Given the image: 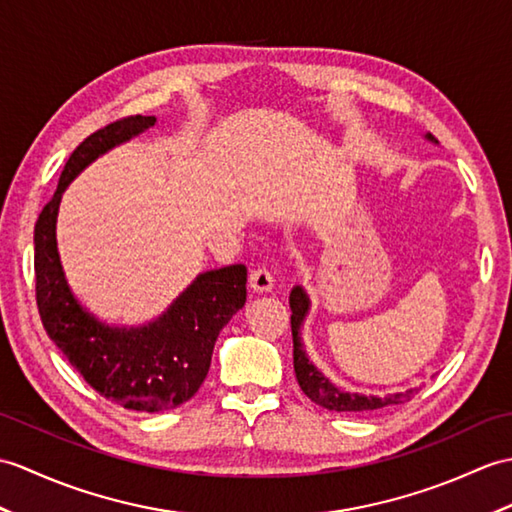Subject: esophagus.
Listing matches in <instances>:
<instances>
[{
  "instance_id": "esophagus-1",
  "label": "esophagus",
  "mask_w": 512,
  "mask_h": 512,
  "mask_svg": "<svg viewBox=\"0 0 512 512\" xmlns=\"http://www.w3.org/2000/svg\"><path fill=\"white\" fill-rule=\"evenodd\" d=\"M272 285H275V277H272V272L266 266H259L251 272V288L255 292H270Z\"/></svg>"
}]
</instances>
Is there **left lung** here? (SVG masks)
I'll return each instance as SVG.
<instances>
[{"mask_svg": "<svg viewBox=\"0 0 512 512\" xmlns=\"http://www.w3.org/2000/svg\"><path fill=\"white\" fill-rule=\"evenodd\" d=\"M427 141L438 144V141L427 133ZM310 296H307L303 285H294L290 292V323H292V342H294V373L296 382H299L301 390L305 392L318 406L336 412H375L379 408L397 406V403H406L414 395H417L419 388H408L403 392H388V395H364V392H349L338 388L334 382H329L318 368L310 362L301 340V327L305 323V316L310 314Z\"/></svg>", "mask_w": 512, "mask_h": 512, "instance_id": "1", "label": "left lung"}]
</instances>
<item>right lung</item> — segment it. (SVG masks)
Listing matches in <instances>:
<instances>
[{"instance_id":"obj_1","label":"right lung","mask_w":512,"mask_h":512,"mask_svg":"<svg viewBox=\"0 0 512 512\" xmlns=\"http://www.w3.org/2000/svg\"><path fill=\"white\" fill-rule=\"evenodd\" d=\"M154 124V115H133L89 135L71 152L34 224L37 305L47 336L91 388L135 412L172 410L192 399L209 373L220 329L246 303L244 264L200 272L168 310L139 327L104 323L71 292L56 244L65 189L95 159Z\"/></svg>"}]
</instances>
